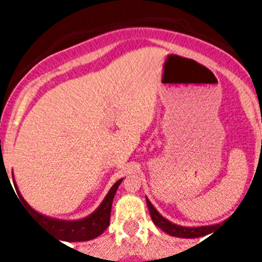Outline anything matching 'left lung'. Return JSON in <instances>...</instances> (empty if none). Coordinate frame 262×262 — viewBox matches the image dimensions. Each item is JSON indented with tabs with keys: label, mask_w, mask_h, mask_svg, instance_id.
Instances as JSON below:
<instances>
[{
	"label": "left lung",
	"mask_w": 262,
	"mask_h": 262,
	"mask_svg": "<svg viewBox=\"0 0 262 262\" xmlns=\"http://www.w3.org/2000/svg\"><path fill=\"white\" fill-rule=\"evenodd\" d=\"M147 205H148V209H149V214H151L152 222H154L159 228H161L164 232L169 233L170 236L185 237V239H194V237H201V236L209 235V233L212 232V230H215V227L219 226V224H216V226H203V227L177 226V224L170 223L169 221H166L165 217L161 216V215L157 212V210L152 206V203L149 202L148 198H147Z\"/></svg>",
	"instance_id": "1"
}]
</instances>
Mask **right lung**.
I'll return each instance as SVG.
<instances>
[{"mask_svg": "<svg viewBox=\"0 0 262 262\" xmlns=\"http://www.w3.org/2000/svg\"><path fill=\"white\" fill-rule=\"evenodd\" d=\"M120 182H122V180L115 182L114 186L111 187L106 198L103 200V202L99 205V207L93 214L89 215L85 219H81V221L67 222L51 219V217L45 216V215L36 212L35 210H32L19 193H18V195H19V200L25 206V209H27V211L30 212V215H32L43 226L47 227L48 230L55 233L59 239L66 240V242H85V240L94 239V237L101 235L110 224L111 205H113V200H114V195Z\"/></svg>", "mask_w": 262, "mask_h": 262, "instance_id": "add662e5", "label": "right lung"}]
</instances>
